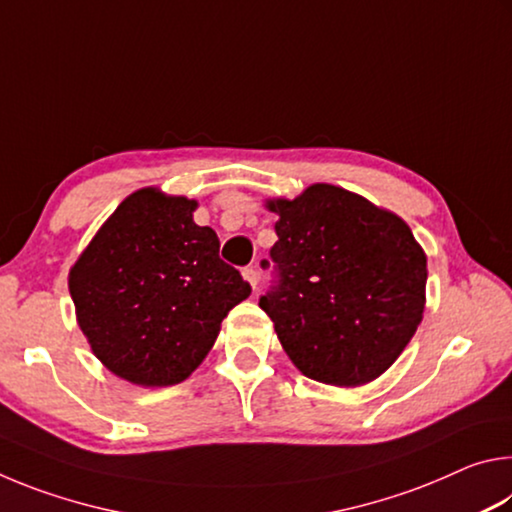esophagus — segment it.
Instances as JSON below:
<instances>
[{"label":"esophagus","instance_id":"34e87169","mask_svg":"<svg viewBox=\"0 0 512 512\" xmlns=\"http://www.w3.org/2000/svg\"><path fill=\"white\" fill-rule=\"evenodd\" d=\"M244 277H246V280L250 282V287H253V289H257V282H259V273H257V268H255V266H246V268H244Z\"/></svg>","mask_w":512,"mask_h":512}]
</instances>
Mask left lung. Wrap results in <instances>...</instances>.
<instances>
[{
    "label": "left lung",
    "instance_id": "obj_1",
    "mask_svg": "<svg viewBox=\"0 0 512 512\" xmlns=\"http://www.w3.org/2000/svg\"><path fill=\"white\" fill-rule=\"evenodd\" d=\"M275 280L259 307L309 379L368 384L391 368L424 311L427 257L400 216L334 185L268 201ZM268 268V259L262 262Z\"/></svg>",
    "mask_w": 512,
    "mask_h": 512
}]
</instances>
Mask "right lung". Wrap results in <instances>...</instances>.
Returning a JSON list of instances; mask_svg holds the SVG:
<instances>
[{"mask_svg":"<svg viewBox=\"0 0 512 512\" xmlns=\"http://www.w3.org/2000/svg\"><path fill=\"white\" fill-rule=\"evenodd\" d=\"M196 201L146 187L126 198L69 271V293L92 352L140 386L180 384L216 341L250 284L196 225Z\"/></svg>","mask_w":512,"mask_h":512,"instance_id":"right-lung-1","label":"right lung"}]
</instances>
